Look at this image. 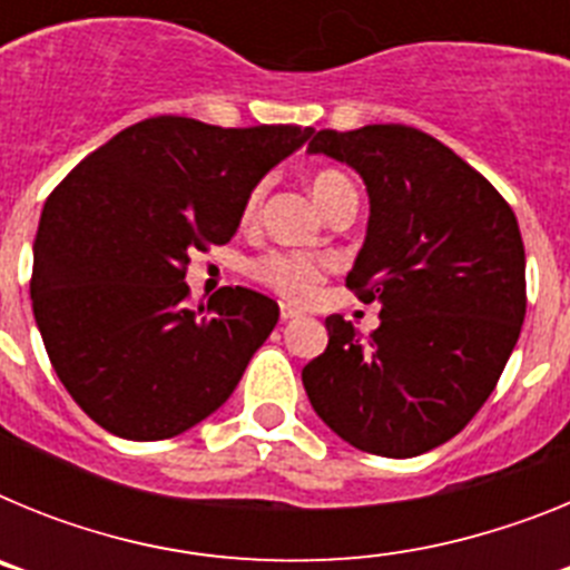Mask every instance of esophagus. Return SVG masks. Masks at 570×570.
Here are the masks:
<instances>
[{"instance_id": "34e87169", "label": "esophagus", "mask_w": 570, "mask_h": 570, "mask_svg": "<svg viewBox=\"0 0 570 570\" xmlns=\"http://www.w3.org/2000/svg\"><path fill=\"white\" fill-rule=\"evenodd\" d=\"M279 316H282V322H291V320H296V316H299V311L291 308V305H282Z\"/></svg>"}]
</instances>
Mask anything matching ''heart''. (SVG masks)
Here are the masks:
<instances>
[{
	"mask_svg": "<svg viewBox=\"0 0 570 570\" xmlns=\"http://www.w3.org/2000/svg\"><path fill=\"white\" fill-rule=\"evenodd\" d=\"M347 188H351V183H347L340 170H320L311 179V194H314L322 210H325V205L336 194H342ZM262 196H265V183L256 185L248 194V199H245V219H254L262 205ZM254 274L256 279L271 285L276 294L288 296V299H305V296L314 294V288L322 282V276H325V262L308 254H268L256 262Z\"/></svg>",
	"mask_w": 570,
	"mask_h": 570,
	"instance_id": "heart-1",
	"label": "heart"
}]
</instances>
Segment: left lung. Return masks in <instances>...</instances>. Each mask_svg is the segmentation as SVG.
<instances>
[{
	"label": "left lung",
	"mask_w": 570,
	"mask_h": 570,
	"mask_svg": "<svg viewBox=\"0 0 570 570\" xmlns=\"http://www.w3.org/2000/svg\"><path fill=\"white\" fill-rule=\"evenodd\" d=\"M308 150L365 183L367 234L345 285L382 311L371 336L328 316L302 385L347 445L420 456L473 420L520 340V225L485 176L407 125L320 130Z\"/></svg>",
	"instance_id": "left-lung-1"
}]
</instances>
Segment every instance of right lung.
<instances>
[{"label": "right lung", "mask_w": 570, "mask_h": 570, "mask_svg": "<svg viewBox=\"0 0 570 570\" xmlns=\"http://www.w3.org/2000/svg\"><path fill=\"white\" fill-rule=\"evenodd\" d=\"M314 128L136 122L85 156L45 203L30 302L50 365L122 440L183 434L225 405L279 305L223 288L188 308L194 250L236 234L245 199Z\"/></svg>", "instance_id": "obj_1"}]
</instances>
